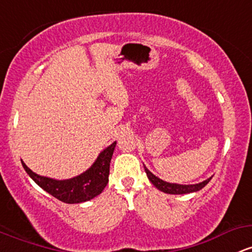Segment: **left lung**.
<instances>
[{"instance_id":"left-lung-1","label":"left lung","mask_w":252,"mask_h":252,"mask_svg":"<svg viewBox=\"0 0 252 252\" xmlns=\"http://www.w3.org/2000/svg\"><path fill=\"white\" fill-rule=\"evenodd\" d=\"M145 171L146 173H147V177L149 181H151V183L153 184L157 189H159L160 191L162 192L171 193V195H182V193H190V192L198 191V190L202 189L203 187H206V185L209 183V181L212 179L211 177V178L206 179V181L201 182V183L198 184L183 185V184H176V183H167V182L162 181V179L158 178L157 176H154L146 166H145Z\"/></svg>"}]
</instances>
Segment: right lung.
Instances as JSON below:
<instances>
[{
  "label": "right lung",
  "mask_w": 252,
  "mask_h": 252,
  "mask_svg": "<svg viewBox=\"0 0 252 252\" xmlns=\"http://www.w3.org/2000/svg\"><path fill=\"white\" fill-rule=\"evenodd\" d=\"M115 147L116 142H113L99 154L94 164L87 171L74 178L63 179V181L37 175L26 166L23 160H21V164L27 175L31 177L41 189L56 197L57 200L64 203H81L92 200L99 193H101L104 188L109 183L110 162H111Z\"/></svg>",
  "instance_id": "add662e5"
}]
</instances>
